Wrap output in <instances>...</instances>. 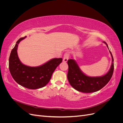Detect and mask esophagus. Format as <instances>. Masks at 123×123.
I'll use <instances>...</instances> for the list:
<instances>
[{"instance_id": "34e87169", "label": "esophagus", "mask_w": 123, "mask_h": 123, "mask_svg": "<svg viewBox=\"0 0 123 123\" xmlns=\"http://www.w3.org/2000/svg\"><path fill=\"white\" fill-rule=\"evenodd\" d=\"M69 57V55L68 54V53H65L64 55V59H63V62H67L68 61V59Z\"/></svg>"}]
</instances>
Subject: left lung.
<instances>
[{"label":"left lung","instance_id":"left-lung-1","mask_svg":"<svg viewBox=\"0 0 123 123\" xmlns=\"http://www.w3.org/2000/svg\"><path fill=\"white\" fill-rule=\"evenodd\" d=\"M104 43L107 44L106 42ZM110 51L112 62L109 72L100 77H89L81 71L79 66L73 59L68 61V72L67 78L71 86L76 90L84 93H91L98 91L107 84L112 77L114 70L113 58Z\"/></svg>","mask_w":123,"mask_h":123}]
</instances>
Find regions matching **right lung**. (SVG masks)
<instances>
[{
	"mask_svg": "<svg viewBox=\"0 0 123 123\" xmlns=\"http://www.w3.org/2000/svg\"><path fill=\"white\" fill-rule=\"evenodd\" d=\"M25 38L17 40L9 57V68L13 79L25 88L36 89L43 87L49 82L52 75L57 67L62 62V58H53L45 64L36 67L25 66L20 62L18 57V44Z\"/></svg>",
	"mask_w": 123,
	"mask_h": 123,
	"instance_id": "1",
	"label": "right lung"
}]
</instances>
